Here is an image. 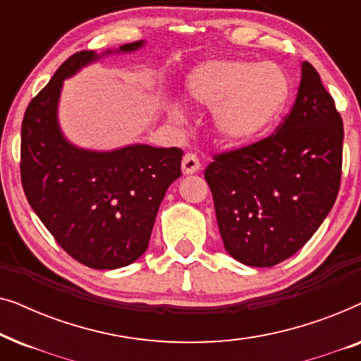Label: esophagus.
<instances>
[{"label": "esophagus", "mask_w": 361, "mask_h": 361, "mask_svg": "<svg viewBox=\"0 0 361 361\" xmlns=\"http://www.w3.org/2000/svg\"><path fill=\"white\" fill-rule=\"evenodd\" d=\"M200 169V162H199V157L195 154H189L184 156V159H182V172H184L185 176H190V174H195V172H199Z\"/></svg>", "instance_id": "esophagus-1"}]
</instances>
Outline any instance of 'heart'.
<instances>
[{
  "label": "heart",
  "instance_id": "obj_1",
  "mask_svg": "<svg viewBox=\"0 0 361 361\" xmlns=\"http://www.w3.org/2000/svg\"><path fill=\"white\" fill-rule=\"evenodd\" d=\"M187 95L197 105L214 108L215 130L231 142L258 140L278 120L289 98V80L274 63L220 59L194 67L185 80ZM171 118L182 108L171 103Z\"/></svg>",
  "mask_w": 361,
  "mask_h": 361
}]
</instances>
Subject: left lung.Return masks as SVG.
Here are the masks:
<instances>
[{
  "label": "left lung",
  "instance_id": "8db88e82",
  "mask_svg": "<svg viewBox=\"0 0 361 361\" xmlns=\"http://www.w3.org/2000/svg\"><path fill=\"white\" fill-rule=\"evenodd\" d=\"M343 123L309 62L293 110L278 131L214 156L205 180L224 246L255 268L288 259L332 210L342 177Z\"/></svg>",
  "mask_w": 361,
  "mask_h": 361
}]
</instances>
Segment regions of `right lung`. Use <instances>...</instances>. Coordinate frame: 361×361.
<instances>
[{"instance_id":"1","label":"right lung","mask_w":361,"mask_h":361,"mask_svg":"<svg viewBox=\"0 0 361 361\" xmlns=\"http://www.w3.org/2000/svg\"><path fill=\"white\" fill-rule=\"evenodd\" d=\"M118 51H80L68 57L32 98L21 126V182L29 205L59 245L93 269L131 264L147 250L166 190L180 177L182 149L130 145L113 151L83 149L59 126L63 80Z\"/></svg>"}]
</instances>
